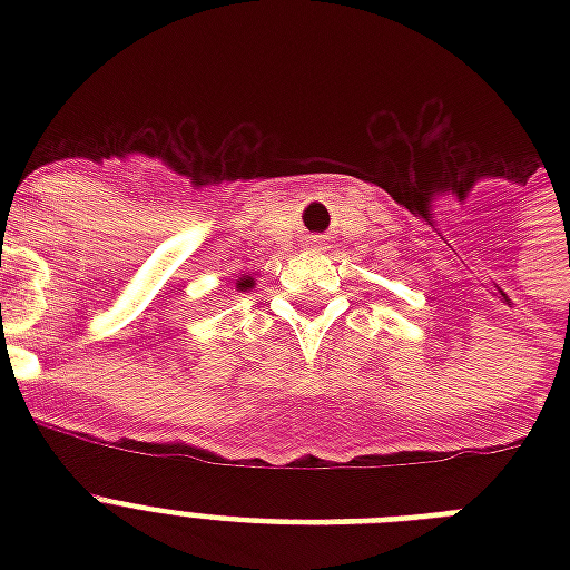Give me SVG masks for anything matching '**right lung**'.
Returning <instances> with one entry per match:
<instances>
[{
	"mask_svg": "<svg viewBox=\"0 0 570 570\" xmlns=\"http://www.w3.org/2000/svg\"><path fill=\"white\" fill-rule=\"evenodd\" d=\"M250 286H254V277H239V284H236V289H242V293H245V289H250Z\"/></svg>",
	"mask_w": 570,
	"mask_h": 570,
	"instance_id": "add662e5",
	"label": "right lung"
}]
</instances>
